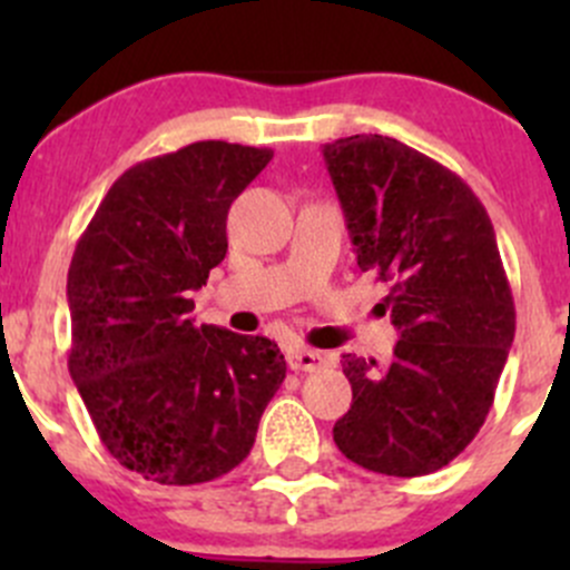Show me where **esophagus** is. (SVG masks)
<instances>
[{
	"mask_svg": "<svg viewBox=\"0 0 570 570\" xmlns=\"http://www.w3.org/2000/svg\"><path fill=\"white\" fill-rule=\"evenodd\" d=\"M286 364H289V370H295V372H320V370H325L327 361L320 350L292 347L289 353H286Z\"/></svg>",
	"mask_w": 570,
	"mask_h": 570,
	"instance_id": "1",
	"label": "esophagus"
}]
</instances>
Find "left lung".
I'll list each match as a JSON object with an SVG mask.
<instances>
[{
  "label": "left lung",
  "instance_id": "left-lung-1",
  "mask_svg": "<svg viewBox=\"0 0 570 570\" xmlns=\"http://www.w3.org/2000/svg\"><path fill=\"white\" fill-rule=\"evenodd\" d=\"M322 157L358 267L392 284L383 306L400 331L386 370L342 355L353 405L333 441L377 474H433L480 433L515 336L491 217L461 176L394 137H344Z\"/></svg>",
  "mask_w": 570,
  "mask_h": 570
}]
</instances>
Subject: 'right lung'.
Listing matches in <instances>:
<instances>
[{"mask_svg":"<svg viewBox=\"0 0 570 570\" xmlns=\"http://www.w3.org/2000/svg\"><path fill=\"white\" fill-rule=\"evenodd\" d=\"M269 159V148L200 140L137 163L73 250L68 372L101 444L142 480L228 474L286 377L267 336L189 320V292L226 258L228 209Z\"/></svg>","mask_w":570,"mask_h":570,"instance_id":"add662e5","label":"right lung"}]
</instances>
